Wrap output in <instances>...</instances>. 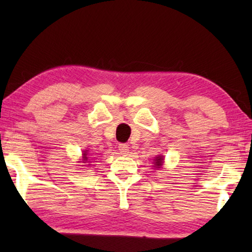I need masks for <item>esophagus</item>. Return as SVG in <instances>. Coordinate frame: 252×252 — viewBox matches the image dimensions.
<instances>
[{"mask_svg": "<svg viewBox=\"0 0 252 252\" xmlns=\"http://www.w3.org/2000/svg\"><path fill=\"white\" fill-rule=\"evenodd\" d=\"M118 149H119L120 154H122V155H127V154L129 153V148L125 143H120L119 147H118Z\"/></svg>", "mask_w": 252, "mask_h": 252, "instance_id": "obj_1", "label": "esophagus"}]
</instances>
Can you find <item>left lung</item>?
Wrapping results in <instances>:
<instances>
[{"instance_id":"8db88e82","label":"left lung","mask_w":252,"mask_h":252,"mask_svg":"<svg viewBox=\"0 0 252 252\" xmlns=\"http://www.w3.org/2000/svg\"><path fill=\"white\" fill-rule=\"evenodd\" d=\"M163 158H164L163 156H158V157L155 158V165H154V166L156 168H160L161 165H163V161H164Z\"/></svg>"}]
</instances>
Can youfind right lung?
Here are the masks:
<instances>
[{
  "instance_id": "add662e5",
  "label": "right lung",
  "mask_w": 252,
  "mask_h": 252,
  "mask_svg": "<svg viewBox=\"0 0 252 252\" xmlns=\"http://www.w3.org/2000/svg\"><path fill=\"white\" fill-rule=\"evenodd\" d=\"M82 158H84V159H82V160H84V163H89V161H91V160H88L91 157H88L87 151H85V153L82 154Z\"/></svg>"
}]
</instances>
